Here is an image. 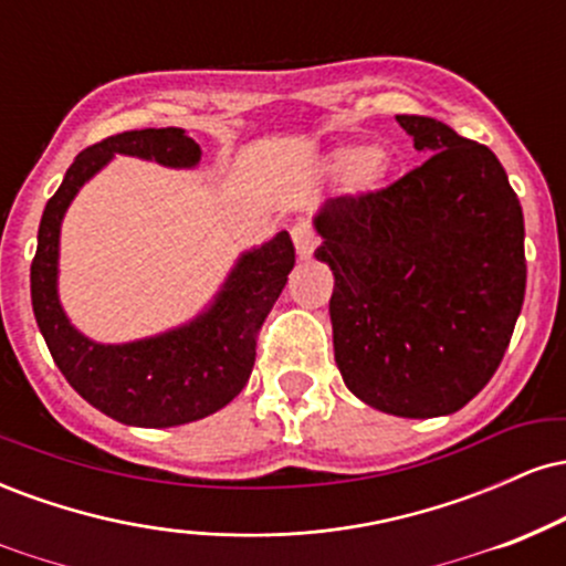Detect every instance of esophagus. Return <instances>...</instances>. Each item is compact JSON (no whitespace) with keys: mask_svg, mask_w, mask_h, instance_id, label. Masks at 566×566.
<instances>
[{"mask_svg":"<svg viewBox=\"0 0 566 566\" xmlns=\"http://www.w3.org/2000/svg\"><path fill=\"white\" fill-rule=\"evenodd\" d=\"M292 242H295L297 255L311 258V252H314L316 244H319V237H316V231L311 229V223H297L295 229H292Z\"/></svg>","mask_w":566,"mask_h":566,"instance_id":"34e87169","label":"esophagus"}]
</instances>
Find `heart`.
Segmentation results:
<instances>
[{"label": "heart", "mask_w": 566, "mask_h": 566, "mask_svg": "<svg viewBox=\"0 0 566 566\" xmlns=\"http://www.w3.org/2000/svg\"><path fill=\"white\" fill-rule=\"evenodd\" d=\"M329 167L337 175H350L359 191H375L388 175V157L380 148L367 151L365 146H340L329 154Z\"/></svg>", "instance_id": "1"}]
</instances>
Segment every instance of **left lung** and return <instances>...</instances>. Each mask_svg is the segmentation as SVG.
Returning <instances> with one entry per match:
<instances>
[{"mask_svg": "<svg viewBox=\"0 0 566 566\" xmlns=\"http://www.w3.org/2000/svg\"><path fill=\"white\" fill-rule=\"evenodd\" d=\"M431 154L396 184L327 199L316 261L335 276V361L348 391L439 418L490 382L527 287L524 216L503 165L431 116H396Z\"/></svg>", "mask_w": 566, "mask_h": 566, "instance_id": "left-lung-1", "label": "left lung"}]
</instances>
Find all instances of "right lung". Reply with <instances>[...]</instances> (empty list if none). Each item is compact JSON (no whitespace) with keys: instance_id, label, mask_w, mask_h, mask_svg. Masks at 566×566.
Here are the masks:
<instances>
[{"instance_id":"add662e5","label":"right lung","mask_w":566,"mask_h":566,"mask_svg":"<svg viewBox=\"0 0 566 566\" xmlns=\"http://www.w3.org/2000/svg\"><path fill=\"white\" fill-rule=\"evenodd\" d=\"M114 154L165 167H197L201 148L180 127L129 129L84 148L39 223L31 305L57 369L84 401L140 428H170L226 407L250 380L255 337L295 265L287 231L239 255L229 279L197 319L143 340L106 346L84 337L57 301V244L71 199Z\"/></svg>"}]
</instances>
